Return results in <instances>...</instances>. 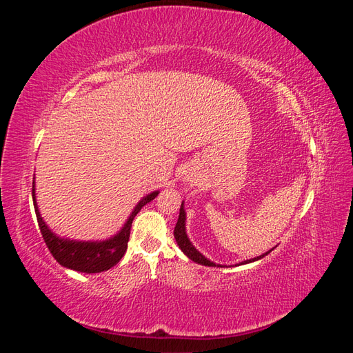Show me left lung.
Listing matches in <instances>:
<instances>
[{"label": "left lung", "mask_w": 353, "mask_h": 353, "mask_svg": "<svg viewBox=\"0 0 353 353\" xmlns=\"http://www.w3.org/2000/svg\"><path fill=\"white\" fill-rule=\"evenodd\" d=\"M174 236H175V240H176V243H178V245H179V249L183 250L191 261H194V262H197V263H200V265H205V266H216V263H213L212 261L206 259L205 256H203V254L194 248V245L191 244L190 239L187 237V232H185V210H184V201H183V205H181V209H179V216H178V222H176L175 230H174ZM271 250H272V249H271ZM271 250H270V252H271ZM270 252H266V253L258 256V258L244 261V262H241V263H239V265H244V263H250V262H254V261H259V259L263 258L265 254H268ZM218 266H221V265H218Z\"/></svg>", "instance_id": "obj_1"}]
</instances>
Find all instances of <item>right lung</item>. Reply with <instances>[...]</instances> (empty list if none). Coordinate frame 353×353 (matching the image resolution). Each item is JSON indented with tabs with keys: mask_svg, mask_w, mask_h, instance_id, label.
<instances>
[{
	"mask_svg": "<svg viewBox=\"0 0 353 353\" xmlns=\"http://www.w3.org/2000/svg\"><path fill=\"white\" fill-rule=\"evenodd\" d=\"M157 194L159 191H153V193L143 197L140 203L134 208L122 230L117 232L116 236L103 241H77L61 239L48 228L44 219L41 218V213L35 200V181L32 183V199H34L38 225L50 253L54 256V259L61 266H65V268L87 274L108 271L122 259V256L128 249V241H130L131 225L134 218L137 216V213L141 210V208L145 206L147 203H150Z\"/></svg>",
	"mask_w": 353,
	"mask_h": 353,
	"instance_id": "right-lung-1",
	"label": "right lung"
}]
</instances>
